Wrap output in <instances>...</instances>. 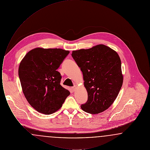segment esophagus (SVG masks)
I'll list each match as a JSON object with an SVG mask.
<instances>
[{"instance_id": "esophagus-1", "label": "esophagus", "mask_w": 150, "mask_h": 150, "mask_svg": "<svg viewBox=\"0 0 150 150\" xmlns=\"http://www.w3.org/2000/svg\"><path fill=\"white\" fill-rule=\"evenodd\" d=\"M75 89H76V88H75V86H72L71 87V90L72 92H74V91H75Z\"/></svg>"}]
</instances>
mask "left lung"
<instances>
[{"instance_id":"8db88e82","label":"left lung","mask_w":150,"mask_h":150,"mask_svg":"<svg viewBox=\"0 0 150 150\" xmlns=\"http://www.w3.org/2000/svg\"><path fill=\"white\" fill-rule=\"evenodd\" d=\"M72 57L83 72L88 100L81 105L86 112L96 114L114 102L123 82L120 58L110 47L97 45L72 51Z\"/></svg>"}]
</instances>
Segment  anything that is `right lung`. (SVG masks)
<instances>
[{
  "mask_svg": "<svg viewBox=\"0 0 150 150\" xmlns=\"http://www.w3.org/2000/svg\"><path fill=\"white\" fill-rule=\"evenodd\" d=\"M69 53L59 48H36L22 59L18 68L22 91L38 112L45 115L55 112L70 95L60 85L62 77L57 71Z\"/></svg>",
  "mask_w": 150,
  "mask_h": 150,
  "instance_id": "add662e5",
  "label": "right lung"
}]
</instances>
